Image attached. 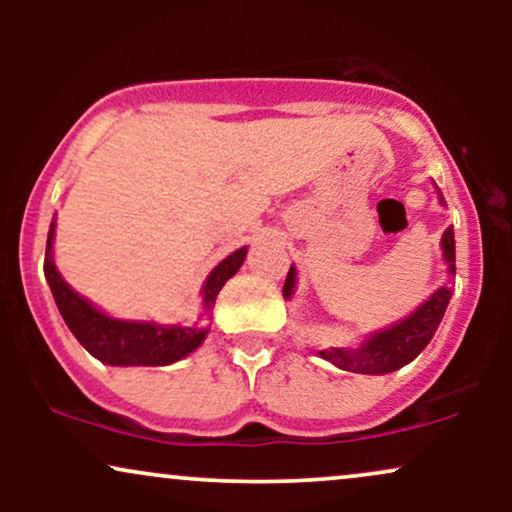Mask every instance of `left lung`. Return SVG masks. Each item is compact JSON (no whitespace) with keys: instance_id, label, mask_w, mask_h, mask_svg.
<instances>
[{"instance_id":"obj_1","label":"left lung","mask_w":512,"mask_h":512,"mask_svg":"<svg viewBox=\"0 0 512 512\" xmlns=\"http://www.w3.org/2000/svg\"><path fill=\"white\" fill-rule=\"evenodd\" d=\"M438 202L445 207L443 192L438 190ZM440 250H443V262L445 272H448V281L455 276V231L452 226L445 228L443 238H440ZM296 291V267L291 264L289 276H286L284 284V298L293 296ZM452 298V286H440L438 291H433L414 313H409L402 320H397L395 325L385 327V330L370 332L361 339V344L356 346H332V349L320 351V356L325 361H330L332 366L349 370V373H361V375H385L392 370H399L407 363L414 361L421 351L426 349L428 342L436 334L440 320H443L445 308H448Z\"/></svg>"}]
</instances>
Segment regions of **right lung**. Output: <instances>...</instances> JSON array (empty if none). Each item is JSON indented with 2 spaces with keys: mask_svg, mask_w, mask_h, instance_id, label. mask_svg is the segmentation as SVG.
<instances>
[{
  "mask_svg": "<svg viewBox=\"0 0 512 512\" xmlns=\"http://www.w3.org/2000/svg\"><path fill=\"white\" fill-rule=\"evenodd\" d=\"M55 228L52 219L45 248V279H48L57 310L67 327L91 356L108 366H170L190 356L207 339L209 327L202 325H158L154 320H122L96 308L88 298L79 296L55 267ZM248 245L221 260L211 269L202 286V317H211L216 296L228 279L243 267Z\"/></svg>",
  "mask_w": 512,
  "mask_h": 512,
  "instance_id": "1",
  "label": "right lung"
}]
</instances>
